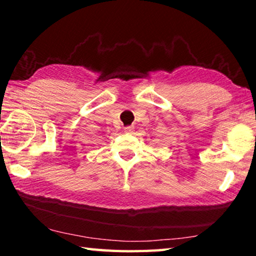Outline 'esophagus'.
Returning <instances> with one entry per match:
<instances>
[{
	"label": "esophagus",
	"mask_w": 256,
	"mask_h": 256,
	"mask_svg": "<svg viewBox=\"0 0 256 256\" xmlns=\"http://www.w3.org/2000/svg\"><path fill=\"white\" fill-rule=\"evenodd\" d=\"M134 131V126H126L125 128V132H133Z\"/></svg>",
	"instance_id": "1"
}]
</instances>
